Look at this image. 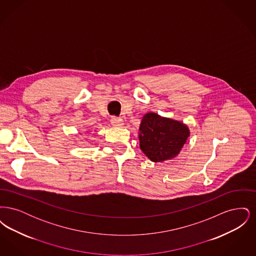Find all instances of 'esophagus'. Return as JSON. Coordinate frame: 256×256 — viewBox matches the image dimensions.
Here are the masks:
<instances>
[{
    "instance_id": "esophagus-1",
    "label": "esophagus",
    "mask_w": 256,
    "mask_h": 256,
    "mask_svg": "<svg viewBox=\"0 0 256 256\" xmlns=\"http://www.w3.org/2000/svg\"><path fill=\"white\" fill-rule=\"evenodd\" d=\"M111 124H112L113 126H124L122 119L120 117H113L111 119Z\"/></svg>"
}]
</instances>
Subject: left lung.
Listing matches in <instances>:
<instances>
[{
	"label": "left lung",
	"instance_id": "8db88e82",
	"mask_svg": "<svg viewBox=\"0 0 256 256\" xmlns=\"http://www.w3.org/2000/svg\"><path fill=\"white\" fill-rule=\"evenodd\" d=\"M190 136L189 128L182 122L148 112L139 126L140 148L152 162L174 158Z\"/></svg>",
	"mask_w": 256,
	"mask_h": 256
}]
</instances>
